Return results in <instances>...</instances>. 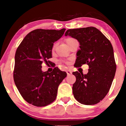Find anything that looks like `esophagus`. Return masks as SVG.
<instances>
[{
	"label": "esophagus",
	"mask_w": 126,
	"mask_h": 126,
	"mask_svg": "<svg viewBox=\"0 0 126 126\" xmlns=\"http://www.w3.org/2000/svg\"><path fill=\"white\" fill-rule=\"evenodd\" d=\"M66 73H67V75H71V74L72 73V72L71 71V70H68L66 71Z\"/></svg>",
	"instance_id": "esophagus-1"
}]
</instances>
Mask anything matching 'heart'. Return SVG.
Returning <instances> with one entry per match:
<instances>
[{
  "mask_svg": "<svg viewBox=\"0 0 126 126\" xmlns=\"http://www.w3.org/2000/svg\"><path fill=\"white\" fill-rule=\"evenodd\" d=\"M77 41V40L75 38H72V37H68L65 39V41H66V44H68V45L70 44V43H72V42H73V41ZM55 47H56V45H54V46H53V50H54L55 49Z\"/></svg>",
  "mask_w": 126,
  "mask_h": 126,
  "instance_id": "obj_1",
  "label": "heart"
}]
</instances>
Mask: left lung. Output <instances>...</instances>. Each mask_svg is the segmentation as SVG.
<instances>
[{
  "instance_id": "8db88e82",
  "label": "left lung",
  "mask_w": 126,
  "mask_h": 126,
  "mask_svg": "<svg viewBox=\"0 0 126 126\" xmlns=\"http://www.w3.org/2000/svg\"><path fill=\"white\" fill-rule=\"evenodd\" d=\"M76 39L80 49L75 66H89L86 75L73 72L76 78L72 90L77 101L84 105L99 103L109 92L116 69L112 46L100 31L94 27L69 29L65 32Z\"/></svg>"
}]
</instances>
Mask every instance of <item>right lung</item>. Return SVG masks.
<instances>
[{
    "instance_id": "right-lung-1",
    "label": "right lung",
    "mask_w": 126,
    "mask_h": 126,
    "mask_svg": "<svg viewBox=\"0 0 126 126\" xmlns=\"http://www.w3.org/2000/svg\"><path fill=\"white\" fill-rule=\"evenodd\" d=\"M60 30L36 29L29 32L17 48L14 80L22 97L34 106L44 107L56 99L58 87L66 77L54 68L50 73L42 71V63H50L53 44L63 35Z\"/></svg>"
}]
</instances>
